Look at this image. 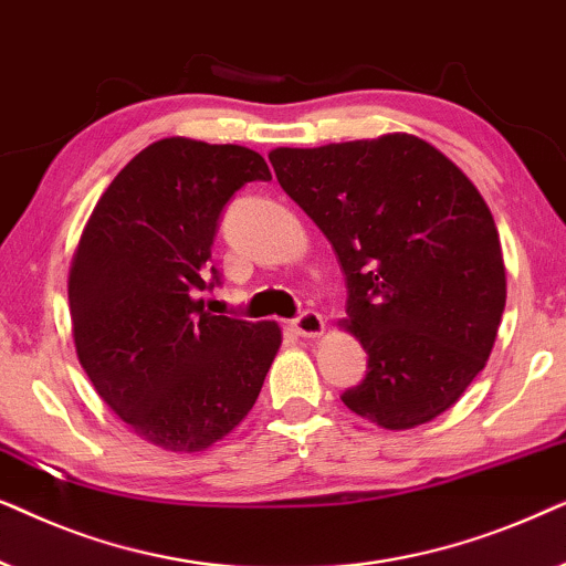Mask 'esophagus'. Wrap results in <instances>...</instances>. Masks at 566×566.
Masks as SVG:
<instances>
[{
    "mask_svg": "<svg viewBox=\"0 0 566 566\" xmlns=\"http://www.w3.org/2000/svg\"><path fill=\"white\" fill-rule=\"evenodd\" d=\"M292 328H295V334L305 338H318L323 336V331H326V321H323L321 313L305 311L303 315H297V318L292 321Z\"/></svg>",
    "mask_w": 566,
    "mask_h": 566,
    "instance_id": "esophagus-1",
    "label": "esophagus"
}]
</instances>
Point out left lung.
<instances>
[{"mask_svg": "<svg viewBox=\"0 0 566 566\" xmlns=\"http://www.w3.org/2000/svg\"><path fill=\"white\" fill-rule=\"evenodd\" d=\"M346 276L342 326L367 375L342 396L382 429L448 411L484 370L507 300L500 232L479 188L413 134L269 153Z\"/></svg>", "mask_w": 566, "mask_h": 566, "instance_id": "8db88e82", "label": "left lung"}]
</instances>
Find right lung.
<instances>
[{
    "label": "right lung",
    "mask_w": 566,
    "mask_h": 566,
    "mask_svg": "<svg viewBox=\"0 0 566 566\" xmlns=\"http://www.w3.org/2000/svg\"><path fill=\"white\" fill-rule=\"evenodd\" d=\"M269 178L248 147L160 139L111 180L82 230L70 266L77 359L97 396L157 448L199 453L230 434L282 346L274 321L212 315L196 300L220 282L209 261L224 205Z\"/></svg>",
    "instance_id": "obj_1"
}]
</instances>
